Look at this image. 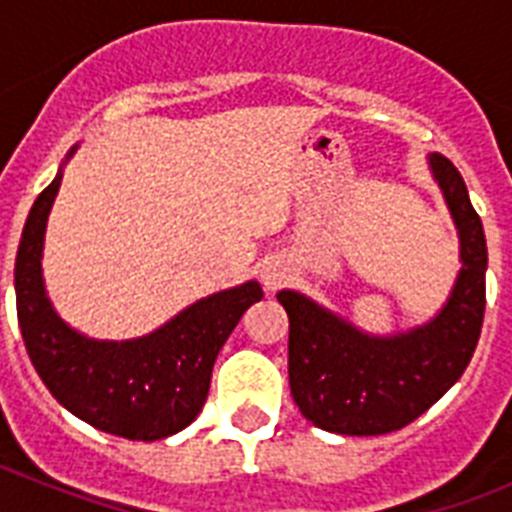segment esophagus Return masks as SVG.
<instances>
[{"mask_svg": "<svg viewBox=\"0 0 512 512\" xmlns=\"http://www.w3.org/2000/svg\"><path fill=\"white\" fill-rule=\"evenodd\" d=\"M261 282H264L266 289H277L279 284L284 282V274L277 269H266L264 274H261Z\"/></svg>", "mask_w": 512, "mask_h": 512, "instance_id": "1", "label": "esophagus"}]
</instances>
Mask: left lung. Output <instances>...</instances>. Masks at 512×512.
Instances as JSON below:
<instances>
[{"instance_id":"1","label":"left lung","mask_w":512,"mask_h":512,"mask_svg":"<svg viewBox=\"0 0 512 512\" xmlns=\"http://www.w3.org/2000/svg\"><path fill=\"white\" fill-rule=\"evenodd\" d=\"M461 235V266L449 302L408 336L369 338L297 292H279L289 318V387L297 408L323 431L382 436L431 408L464 374L485 320L487 243L459 169L431 158Z\"/></svg>"}]
</instances>
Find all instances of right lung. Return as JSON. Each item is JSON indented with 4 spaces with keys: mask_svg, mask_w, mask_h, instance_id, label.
<instances>
[{
    "mask_svg": "<svg viewBox=\"0 0 512 512\" xmlns=\"http://www.w3.org/2000/svg\"><path fill=\"white\" fill-rule=\"evenodd\" d=\"M61 174L38 194L15 261L17 320L35 372L63 408L112 436L158 441L200 415L212 366L243 312L264 297L256 282L197 302L138 341L99 343L63 325L45 297L40 251Z\"/></svg>",
    "mask_w": 512,
    "mask_h": 512,
    "instance_id": "add662e5",
    "label": "right lung"
}]
</instances>
